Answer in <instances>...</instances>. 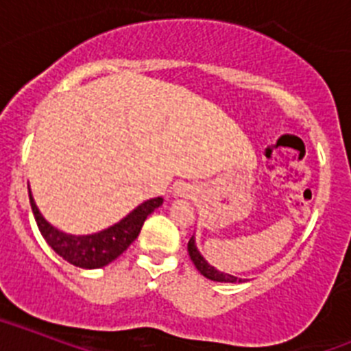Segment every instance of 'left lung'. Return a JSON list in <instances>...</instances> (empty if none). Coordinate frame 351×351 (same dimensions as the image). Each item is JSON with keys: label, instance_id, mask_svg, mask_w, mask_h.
Instances as JSON below:
<instances>
[{"label": "left lung", "instance_id": "1", "mask_svg": "<svg viewBox=\"0 0 351 351\" xmlns=\"http://www.w3.org/2000/svg\"><path fill=\"white\" fill-rule=\"evenodd\" d=\"M187 252H189V257H191V261L194 262L196 269H198L203 276H207L208 280L230 282V284L241 282V278H237V276L228 275V273H221V271H217L216 267H212L210 264H208V262L202 257V253L198 252V248H196V243H194V235L189 239V244H187Z\"/></svg>", "mask_w": 351, "mask_h": 351}]
</instances>
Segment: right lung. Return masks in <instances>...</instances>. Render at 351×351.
I'll return each mask as SVG.
<instances>
[{"label":"right lung","instance_id":"1","mask_svg":"<svg viewBox=\"0 0 351 351\" xmlns=\"http://www.w3.org/2000/svg\"><path fill=\"white\" fill-rule=\"evenodd\" d=\"M28 194H30V205L35 221H37V226H39L46 243L64 261L76 267H84V269H98V267L107 266L112 261H116L121 253L126 252V248L137 239L146 217L155 208L160 207L162 202H164L162 198H153L141 203L139 207L132 210L125 219H121L119 223H116L107 230L98 232V234L69 235L57 230L55 226L49 225L48 221L40 216L39 208L32 198L30 187H28Z\"/></svg>","mask_w":351,"mask_h":351}]
</instances>
